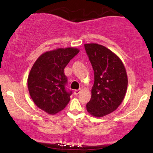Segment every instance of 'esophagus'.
<instances>
[{"instance_id": "obj_1", "label": "esophagus", "mask_w": 153, "mask_h": 153, "mask_svg": "<svg viewBox=\"0 0 153 153\" xmlns=\"http://www.w3.org/2000/svg\"><path fill=\"white\" fill-rule=\"evenodd\" d=\"M80 92H81L80 90H75V91H74V94L75 95H79Z\"/></svg>"}]
</instances>
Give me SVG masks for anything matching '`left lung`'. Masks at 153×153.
I'll use <instances>...</instances> for the list:
<instances>
[{"mask_svg": "<svg viewBox=\"0 0 153 153\" xmlns=\"http://www.w3.org/2000/svg\"><path fill=\"white\" fill-rule=\"evenodd\" d=\"M84 47L95 77L86 109L101 118L116 110L124 100L128 83L126 70L120 58L104 46L91 43Z\"/></svg>", "mask_w": 153, "mask_h": 153, "instance_id": "8db88e82", "label": "left lung"}]
</instances>
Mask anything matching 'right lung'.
I'll list each match as a JSON object with an SVG mask.
<instances>
[{
	"instance_id": "obj_1",
	"label": "right lung",
	"mask_w": 153,
	"mask_h": 153,
	"mask_svg": "<svg viewBox=\"0 0 153 153\" xmlns=\"http://www.w3.org/2000/svg\"><path fill=\"white\" fill-rule=\"evenodd\" d=\"M79 52L76 48H58L42 54L31 68L28 77L30 95L37 107L54 115L63 110L72 91L65 89L64 69Z\"/></svg>"
}]
</instances>
